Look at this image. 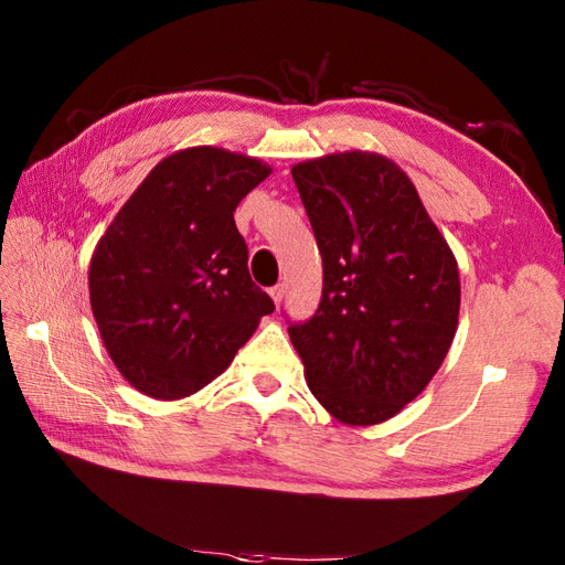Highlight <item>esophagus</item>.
Here are the masks:
<instances>
[{"mask_svg":"<svg viewBox=\"0 0 565 565\" xmlns=\"http://www.w3.org/2000/svg\"><path fill=\"white\" fill-rule=\"evenodd\" d=\"M269 296H271V301H274L276 306H279V303L284 301V286H271Z\"/></svg>","mask_w":565,"mask_h":565,"instance_id":"1","label":"esophagus"}]
</instances>
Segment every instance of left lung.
<instances>
[{
	"mask_svg": "<svg viewBox=\"0 0 565 565\" xmlns=\"http://www.w3.org/2000/svg\"><path fill=\"white\" fill-rule=\"evenodd\" d=\"M322 255L316 316L291 326L310 393L352 427L386 423L425 391L459 326L456 257L386 154L291 167Z\"/></svg>",
	"mask_w": 565,
	"mask_h": 565,
	"instance_id": "left-lung-1",
	"label": "left lung"
}]
</instances>
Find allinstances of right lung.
<instances>
[{"label":"right lung","instance_id":"1","mask_svg":"<svg viewBox=\"0 0 565 565\" xmlns=\"http://www.w3.org/2000/svg\"><path fill=\"white\" fill-rule=\"evenodd\" d=\"M271 167L196 146L167 154L130 194L89 262V303L121 376L158 401L189 398L231 366L271 298L252 281L233 213Z\"/></svg>","mask_w":565,"mask_h":565}]
</instances>
